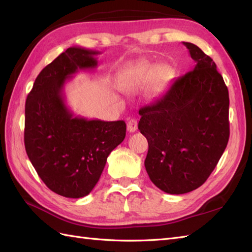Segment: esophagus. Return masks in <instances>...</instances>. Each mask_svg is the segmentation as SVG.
Here are the masks:
<instances>
[{"instance_id": "1", "label": "esophagus", "mask_w": 252, "mask_h": 252, "mask_svg": "<svg viewBox=\"0 0 252 252\" xmlns=\"http://www.w3.org/2000/svg\"><path fill=\"white\" fill-rule=\"evenodd\" d=\"M127 131L129 132H135L137 130V120L136 119H129L127 120Z\"/></svg>"}]
</instances>
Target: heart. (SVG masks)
<instances>
[{
    "label": "heart",
    "mask_w": 252,
    "mask_h": 252,
    "mask_svg": "<svg viewBox=\"0 0 252 252\" xmlns=\"http://www.w3.org/2000/svg\"><path fill=\"white\" fill-rule=\"evenodd\" d=\"M169 67L162 65L155 68L151 63L141 62L123 69L118 82L120 89L126 93L137 92L151 82V92L157 93L169 79Z\"/></svg>",
    "instance_id": "obj_1"
}]
</instances>
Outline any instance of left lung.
<instances>
[{
    "instance_id": "left-lung-1",
    "label": "left lung",
    "mask_w": 252,
    "mask_h": 252,
    "mask_svg": "<svg viewBox=\"0 0 252 252\" xmlns=\"http://www.w3.org/2000/svg\"><path fill=\"white\" fill-rule=\"evenodd\" d=\"M195 61L153 105L143 107L138 130L147 138L149 179L168 194L201 186L225 151L229 137L228 90L216 63L183 42Z\"/></svg>"
}]
</instances>
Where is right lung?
I'll use <instances>...</instances> for the list:
<instances>
[{
  "label": "right lung",
  "instance_id": "obj_1",
  "mask_svg": "<svg viewBox=\"0 0 252 252\" xmlns=\"http://www.w3.org/2000/svg\"><path fill=\"white\" fill-rule=\"evenodd\" d=\"M98 52L69 47L36 77L25 108V147L37 175L67 198L89 195L107 157L126 137V122L74 117L63 85L79 69L97 66Z\"/></svg>",
  "mask_w": 252,
  "mask_h": 252
}]
</instances>
